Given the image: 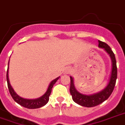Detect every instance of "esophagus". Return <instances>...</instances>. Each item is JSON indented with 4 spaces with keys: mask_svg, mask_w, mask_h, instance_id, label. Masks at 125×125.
Instances as JSON below:
<instances>
[{
    "mask_svg": "<svg viewBox=\"0 0 125 125\" xmlns=\"http://www.w3.org/2000/svg\"><path fill=\"white\" fill-rule=\"evenodd\" d=\"M72 72V68L70 67H67L65 68V73H71Z\"/></svg>",
    "mask_w": 125,
    "mask_h": 125,
    "instance_id": "34e87169",
    "label": "esophagus"
}]
</instances>
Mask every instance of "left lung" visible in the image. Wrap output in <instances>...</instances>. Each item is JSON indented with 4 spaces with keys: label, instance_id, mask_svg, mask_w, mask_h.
<instances>
[{
    "label": "left lung",
    "instance_id": "obj_1",
    "mask_svg": "<svg viewBox=\"0 0 125 125\" xmlns=\"http://www.w3.org/2000/svg\"><path fill=\"white\" fill-rule=\"evenodd\" d=\"M98 42H99L98 46L101 48L104 49L109 55L110 58L111 59L112 69L109 81L107 85L102 91L95 93V94H92V95H84L77 91L76 89L75 88L74 83H73V78L72 76L70 77L71 84H70V91L72 96V99L74 102L83 107H95L104 102L111 95L112 92L114 89L115 83H116V80L117 78V62H116L114 53L111 50V48L106 43L100 40H98Z\"/></svg>",
    "mask_w": 125,
    "mask_h": 125
}]
</instances>
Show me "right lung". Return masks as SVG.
Masks as SVG:
<instances>
[{"instance_id": "obj_1", "label": "right lung", "mask_w": 125, "mask_h": 125, "mask_svg": "<svg viewBox=\"0 0 125 125\" xmlns=\"http://www.w3.org/2000/svg\"><path fill=\"white\" fill-rule=\"evenodd\" d=\"M8 64H9V62H8ZM59 78H60V77H58L55 79H53V81H51L46 92L42 97L35 99H24V98L21 97L18 95L16 93L15 91H14L12 86L10 85V82H9V79H8V66L7 73H6V81H7V84H8V88L12 99L19 105L24 107H26V108H28V109H38V108L43 107L46 105V103L48 102L49 97L50 95L51 92H52V89Z\"/></svg>"}]
</instances>
